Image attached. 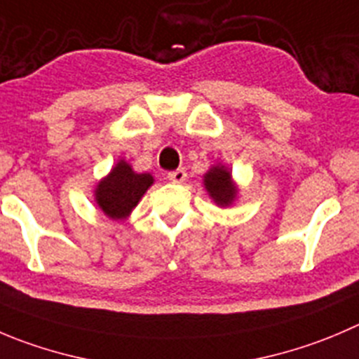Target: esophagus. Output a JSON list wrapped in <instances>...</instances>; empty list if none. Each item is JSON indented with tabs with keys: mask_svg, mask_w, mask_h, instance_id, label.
<instances>
[{
	"mask_svg": "<svg viewBox=\"0 0 359 359\" xmlns=\"http://www.w3.org/2000/svg\"><path fill=\"white\" fill-rule=\"evenodd\" d=\"M167 177H169L172 183H183L187 180V170L185 169H176V170H172V172L167 174Z\"/></svg>",
	"mask_w": 359,
	"mask_h": 359,
	"instance_id": "1",
	"label": "esophagus"
}]
</instances>
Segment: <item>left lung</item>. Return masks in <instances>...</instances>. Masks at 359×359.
<instances>
[{
	"label": "left lung",
	"mask_w": 359,
	"mask_h": 359,
	"mask_svg": "<svg viewBox=\"0 0 359 359\" xmlns=\"http://www.w3.org/2000/svg\"><path fill=\"white\" fill-rule=\"evenodd\" d=\"M203 183L208 196L213 199V203L218 208L233 206L234 201L238 199V194H240V187L233 180V170L222 165V163L211 165L208 169V172L203 176Z\"/></svg>",
	"instance_id": "obj_1"
}]
</instances>
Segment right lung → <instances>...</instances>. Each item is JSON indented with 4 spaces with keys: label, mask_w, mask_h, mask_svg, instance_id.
<instances>
[{
    "label": "right lung",
    "mask_w": 359,
    "mask_h": 359,
    "mask_svg": "<svg viewBox=\"0 0 359 359\" xmlns=\"http://www.w3.org/2000/svg\"><path fill=\"white\" fill-rule=\"evenodd\" d=\"M153 183L155 177L151 174L135 172L134 167L121 158L95 185V203L111 220H126Z\"/></svg>",
    "instance_id": "obj_1"
}]
</instances>
